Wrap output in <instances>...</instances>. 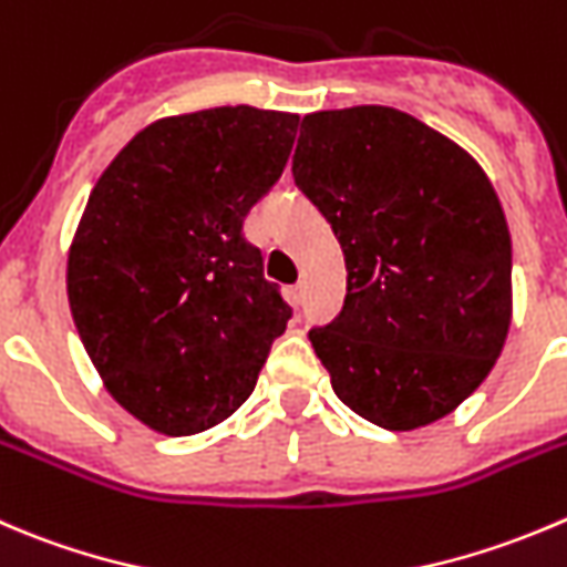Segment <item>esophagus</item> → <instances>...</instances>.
I'll return each instance as SVG.
<instances>
[{"instance_id": "1", "label": "esophagus", "mask_w": 567, "mask_h": 567, "mask_svg": "<svg viewBox=\"0 0 567 567\" xmlns=\"http://www.w3.org/2000/svg\"><path fill=\"white\" fill-rule=\"evenodd\" d=\"M288 299H290V305H293V307L305 305V299H307V285H305V282H296V285H290V290H288Z\"/></svg>"}]
</instances>
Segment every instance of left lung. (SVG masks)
Returning <instances> with one entry per match:
<instances>
[{
  "instance_id": "left-lung-1",
  "label": "left lung",
  "mask_w": 567,
  "mask_h": 567,
  "mask_svg": "<svg viewBox=\"0 0 567 567\" xmlns=\"http://www.w3.org/2000/svg\"><path fill=\"white\" fill-rule=\"evenodd\" d=\"M293 179L349 271L343 310L310 329L334 395L390 432L449 415L496 365L513 316V244L491 179L382 104L305 115Z\"/></svg>"
}]
</instances>
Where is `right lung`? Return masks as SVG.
I'll list each match as a JSON object with an SVG mask.
<instances>
[{"label": "right lung", "mask_w": 567, "mask_h": 567, "mask_svg": "<svg viewBox=\"0 0 567 567\" xmlns=\"http://www.w3.org/2000/svg\"><path fill=\"white\" fill-rule=\"evenodd\" d=\"M296 126L249 104L155 121L91 190L71 316L110 395L163 435L233 415L293 316L244 218L282 177Z\"/></svg>", "instance_id": "right-lung-1"}]
</instances>
